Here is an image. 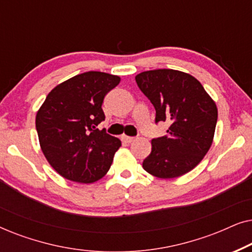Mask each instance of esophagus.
<instances>
[{
    "label": "esophagus",
    "instance_id": "1",
    "mask_svg": "<svg viewBox=\"0 0 252 252\" xmlns=\"http://www.w3.org/2000/svg\"><path fill=\"white\" fill-rule=\"evenodd\" d=\"M122 140L124 141V142H126V143H132L133 141H135V137L127 136V135H123V136H122Z\"/></svg>",
    "mask_w": 252,
    "mask_h": 252
}]
</instances>
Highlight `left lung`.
Returning <instances> with one entry per match:
<instances>
[{"mask_svg":"<svg viewBox=\"0 0 252 252\" xmlns=\"http://www.w3.org/2000/svg\"><path fill=\"white\" fill-rule=\"evenodd\" d=\"M156 110V123L171 124L166 135L153 139L142 166L160 179L181 177L197 166L211 147L218 109L197 79L185 72L159 68L135 77Z\"/></svg>","mask_w":252,"mask_h":252,"instance_id":"left-lung-1","label":"left lung"}]
</instances>
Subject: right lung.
<instances>
[{
	"label": "right lung",
	"mask_w": 252,
	"mask_h": 252,
	"mask_svg": "<svg viewBox=\"0 0 252 252\" xmlns=\"http://www.w3.org/2000/svg\"><path fill=\"white\" fill-rule=\"evenodd\" d=\"M118 75L89 71L57 85L36 113L41 150L55 171L67 180L93 184L108 173L119 139L97 125L105 119V95Z\"/></svg>",
	"instance_id": "right-lung-1"
}]
</instances>
